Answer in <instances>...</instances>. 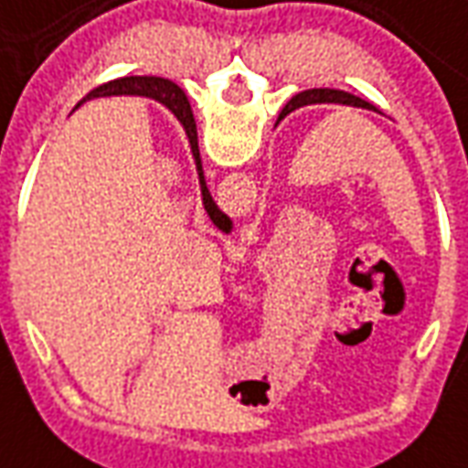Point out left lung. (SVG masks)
<instances>
[{"instance_id":"1","label":"left lung","mask_w":468,"mask_h":468,"mask_svg":"<svg viewBox=\"0 0 468 468\" xmlns=\"http://www.w3.org/2000/svg\"><path fill=\"white\" fill-rule=\"evenodd\" d=\"M314 102H337V105H353V108L376 111V105H370V102L363 101V98L350 95V92H346V90H333V88H313V90H303V92H297V95H292V98L287 101V105L282 108L277 122H280L282 118H287L290 112L300 111V108H304V105H314Z\"/></svg>"}]
</instances>
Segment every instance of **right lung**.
I'll return each instance as SVG.
<instances>
[{"instance_id": "add662e5", "label": "right lung", "mask_w": 468, "mask_h": 468, "mask_svg": "<svg viewBox=\"0 0 468 468\" xmlns=\"http://www.w3.org/2000/svg\"><path fill=\"white\" fill-rule=\"evenodd\" d=\"M108 95H141V98H151V101H158L164 105L165 111L174 115L176 121L181 122L184 133L188 138V145H191V155H194V164H197L198 174V186H201V201H204V208H207L211 224L224 231V234H231V218L217 207V201L211 198V191L207 188V178H204V168H201V155H198V135H197V121H194V111H191V102H188L186 92L181 90L176 82L164 80V78H151V75H131V78H118V80H111L90 90L80 102L92 101V98H108ZM78 102V105H80Z\"/></svg>"}]
</instances>
